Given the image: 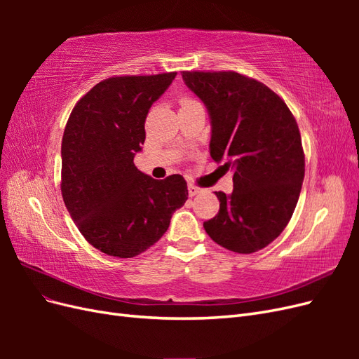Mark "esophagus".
Segmentation results:
<instances>
[{"label":"esophagus","instance_id":"esophagus-1","mask_svg":"<svg viewBox=\"0 0 359 359\" xmlns=\"http://www.w3.org/2000/svg\"><path fill=\"white\" fill-rule=\"evenodd\" d=\"M201 193V189H198L196 186H193V184H190L189 186V194L190 196L193 198V196H196V194H199Z\"/></svg>","mask_w":359,"mask_h":359}]
</instances>
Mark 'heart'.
Instances as JSON below:
<instances>
[{"mask_svg": "<svg viewBox=\"0 0 359 359\" xmlns=\"http://www.w3.org/2000/svg\"><path fill=\"white\" fill-rule=\"evenodd\" d=\"M187 102H191V100H189V99H184V100H182V103H187Z\"/></svg>", "mask_w": 359, "mask_h": 359, "instance_id": "b5f03b06", "label": "heart"}]
</instances>
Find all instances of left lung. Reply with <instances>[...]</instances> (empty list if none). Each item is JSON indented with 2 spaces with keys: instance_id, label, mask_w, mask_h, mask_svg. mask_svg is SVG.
<instances>
[{
  "instance_id": "obj_1",
  "label": "left lung",
  "mask_w": 359,
  "mask_h": 359,
  "mask_svg": "<svg viewBox=\"0 0 359 359\" xmlns=\"http://www.w3.org/2000/svg\"><path fill=\"white\" fill-rule=\"evenodd\" d=\"M211 121L210 154L233 172V191H215L220 210L203 227L235 253H255L285 231L304 181L298 124L266 85L235 72H182Z\"/></svg>"
}]
</instances>
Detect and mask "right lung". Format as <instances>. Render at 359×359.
<instances>
[{
	"label": "right lung",
	"instance_id": "add662e5",
	"mask_svg": "<svg viewBox=\"0 0 359 359\" xmlns=\"http://www.w3.org/2000/svg\"><path fill=\"white\" fill-rule=\"evenodd\" d=\"M177 73L109 78L76 103L61 144V193L93 247L135 257L168 231L189 198L181 175L157 181L135 166L145 118Z\"/></svg>",
	"mask_w": 359,
	"mask_h": 359
}]
</instances>
